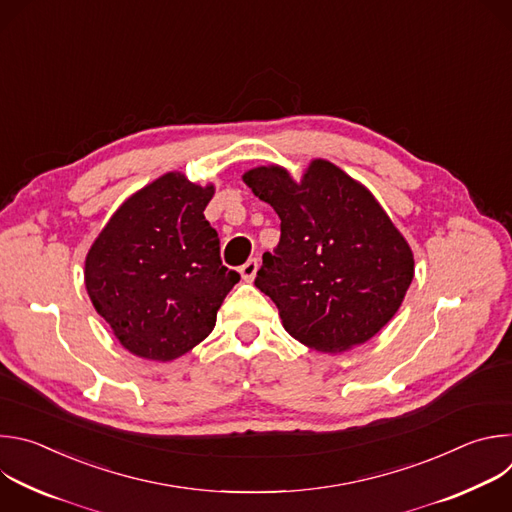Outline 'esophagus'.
Here are the masks:
<instances>
[{"label":"esophagus","instance_id":"1","mask_svg":"<svg viewBox=\"0 0 512 512\" xmlns=\"http://www.w3.org/2000/svg\"><path fill=\"white\" fill-rule=\"evenodd\" d=\"M257 269H259V261L257 259H249L247 263H243L239 267V273H241L243 281H253L255 275H257Z\"/></svg>","mask_w":512,"mask_h":512}]
</instances>
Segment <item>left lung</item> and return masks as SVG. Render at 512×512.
I'll return each instance as SVG.
<instances>
[{
    "instance_id": "8db88e82",
    "label": "left lung",
    "mask_w": 512,
    "mask_h": 512,
    "mask_svg": "<svg viewBox=\"0 0 512 512\" xmlns=\"http://www.w3.org/2000/svg\"><path fill=\"white\" fill-rule=\"evenodd\" d=\"M243 180L281 218L255 285L283 328L320 352L371 340L413 279V253L373 194L326 160H314L300 184L277 166Z\"/></svg>"
}]
</instances>
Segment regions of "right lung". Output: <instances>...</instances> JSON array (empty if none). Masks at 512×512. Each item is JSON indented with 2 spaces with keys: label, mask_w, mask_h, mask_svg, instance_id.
Here are the masks:
<instances>
[{
  "label": "right lung",
  "mask_w": 512,
  "mask_h": 512,
  "mask_svg": "<svg viewBox=\"0 0 512 512\" xmlns=\"http://www.w3.org/2000/svg\"><path fill=\"white\" fill-rule=\"evenodd\" d=\"M212 186L166 174L111 216L85 263L95 310L119 342L150 360L192 350L241 279L221 261V239L204 218Z\"/></svg>",
  "instance_id": "add662e5"
}]
</instances>
